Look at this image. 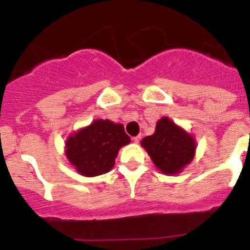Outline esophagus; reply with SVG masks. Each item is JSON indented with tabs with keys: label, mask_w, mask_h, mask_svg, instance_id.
Returning a JSON list of instances; mask_svg holds the SVG:
<instances>
[{
	"label": "esophagus",
	"mask_w": 250,
	"mask_h": 250,
	"mask_svg": "<svg viewBox=\"0 0 250 250\" xmlns=\"http://www.w3.org/2000/svg\"><path fill=\"white\" fill-rule=\"evenodd\" d=\"M132 140H134V143H135V144H139V143H140V140H141V136L140 135L134 136V138H132Z\"/></svg>",
	"instance_id": "esophagus-1"
}]
</instances>
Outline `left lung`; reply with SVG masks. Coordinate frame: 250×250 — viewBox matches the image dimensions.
Wrapping results in <instances>:
<instances>
[{"instance_id": "obj_1", "label": "left lung", "mask_w": 250, "mask_h": 250, "mask_svg": "<svg viewBox=\"0 0 250 250\" xmlns=\"http://www.w3.org/2000/svg\"><path fill=\"white\" fill-rule=\"evenodd\" d=\"M141 146L161 173L176 175L193 161L196 141L191 134L164 116L156 123L155 132L141 140Z\"/></svg>"}]
</instances>
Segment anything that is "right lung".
I'll use <instances>...</instances> for the list:
<instances>
[{"label":"right lung","mask_w":250,"mask_h":250,"mask_svg":"<svg viewBox=\"0 0 250 250\" xmlns=\"http://www.w3.org/2000/svg\"><path fill=\"white\" fill-rule=\"evenodd\" d=\"M130 143L123 124L98 119L68 135L65 155L83 176H98L114 167L119 150Z\"/></svg>","instance_id":"add662e5"}]
</instances>
